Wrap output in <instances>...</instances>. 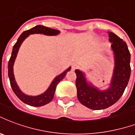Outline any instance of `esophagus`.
<instances>
[{
    "instance_id": "34e87169",
    "label": "esophagus",
    "mask_w": 135,
    "mask_h": 135,
    "mask_svg": "<svg viewBox=\"0 0 135 135\" xmlns=\"http://www.w3.org/2000/svg\"><path fill=\"white\" fill-rule=\"evenodd\" d=\"M78 68H79V65H78L76 63H74V64H73L72 66H71V69H72L73 71L75 70V69H78Z\"/></svg>"
}]
</instances>
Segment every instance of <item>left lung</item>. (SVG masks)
<instances>
[{
	"instance_id": "obj_1",
	"label": "left lung",
	"mask_w": 135,
	"mask_h": 135,
	"mask_svg": "<svg viewBox=\"0 0 135 135\" xmlns=\"http://www.w3.org/2000/svg\"><path fill=\"white\" fill-rule=\"evenodd\" d=\"M109 37L114 55L115 66L111 86L108 89L99 91L88 84L84 74L81 71L75 70L78 99L83 105L94 110L108 108L115 104L123 94L131 74L130 53L126 42L112 32L109 33Z\"/></svg>"
}]
</instances>
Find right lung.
Returning <instances> with one entry per match:
<instances>
[{
  "label": "right lung",
  "mask_w": 135,
  "mask_h": 135,
  "mask_svg": "<svg viewBox=\"0 0 135 135\" xmlns=\"http://www.w3.org/2000/svg\"><path fill=\"white\" fill-rule=\"evenodd\" d=\"M33 33H43V34L45 35L54 36V35H57L58 33H59V31L39 25V26H36L32 28L28 31H25L24 32H23L18 38L17 42L13 46V48L11 56L10 58V60L8 61V77L9 79H10V83H11L12 89L13 91V92L16 94V95L18 97V99H20L25 104L32 106V107H41V106H44L46 104L49 103L52 100L53 98H54V96L56 86L64 78L66 73L71 69V67H69L68 69L64 71L62 74H61L60 75L57 76L55 78L52 83L51 84L49 89L42 94L39 96H36V97H31V96L26 95V94H25L22 92L19 89L18 86H17L16 82L15 81L13 66V64H14L15 59L16 58L17 53L18 51L20 46L21 45L23 40L28 36V35L33 34Z\"/></svg>",
  "instance_id": "obj_1"
}]
</instances>
